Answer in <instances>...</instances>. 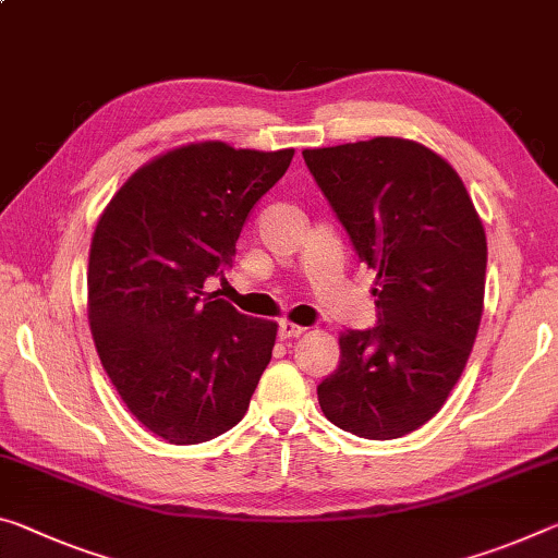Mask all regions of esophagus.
<instances>
[{
  "label": "esophagus",
  "mask_w": 558,
  "mask_h": 558,
  "mask_svg": "<svg viewBox=\"0 0 558 558\" xmlns=\"http://www.w3.org/2000/svg\"><path fill=\"white\" fill-rule=\"evenodd\" d=\"M305 332L303 325H295V323H288V320H280L278 325V335L280 340H290V338H300V335Z\"/></svg>",
  "instance_id": "esophagus-1"
}]
</instances>
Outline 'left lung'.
<instances>
[{
	"mask_svg": "<svg viewBox=\"0 0 558 558\" xmlns=\"http://www.w3.org/2000/svg\"><path fill=\"white\" fill-rule=\"evenodd\" d=\"M305 166L377 270V325L340 335V365L317 385L350 435L397 439L441 410L480 330L486 235L462 179L407 138L307 148Z\"/></svg>",
	"mask_w": 558,
	"mask_h": 558,
	"instance_id": "obj_1",
	"label": "left lung"
}]
</instances>
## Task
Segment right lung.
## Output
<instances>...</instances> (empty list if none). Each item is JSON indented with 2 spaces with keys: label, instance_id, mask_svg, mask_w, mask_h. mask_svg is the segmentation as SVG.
<instances>
[{
  "label": "right lung",
  "instance_id": "obj_1",
  "mask_svg": "<svg viewBox=\"0 0 558 558\" xmlns=\"http://www.w3.org/2000/svg\"><path fill=\"white\" fill-rule=\"evenodd\" d=\"M293 148H173L106 206L88 253V323L131 414L171 445L223 435L251 404L278 325L238 313L206 280L233 265L251 208Z\"/></svg>",
  "mask_w": 558,
  "mask_h": 558
}]
</instances>
